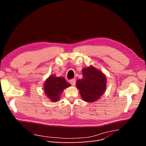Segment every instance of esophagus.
<instances>
[{
	"mask_svg": "<svg viewBox=\"0 0 146 146\" xmlns=\"http://www.w3.org/2000/svg\"><path fill=\"white\" fill-rule=\"evenodd\" d=\"M70 84H71L72 85H76V79H74V78H73V79H71V80H70Z\"/></svg>",
	"mask_w": 146,
	"mask_h": 146,
	"instance_id": "esophagus-1",
	"label": "esophagus"
}]
</instances>
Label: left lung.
I'll use <instances>...</instances> for the list:
<instances>
[{"instance_id": "1", "label": "left lung", "mask_w": 146, "mask_h": 146, "mask_svg": "<svg viewBox=\"0 0 146 146\" xmlns=\"http://www.w3.org/2000/svg\"><path fill=\"white\" fill-rule=\"evenodd\" d=\"M83 77L76 82V86L80 90L83 100L92 102L103 95L106 88V77L100 70L93 66L83 68Z\"/></svg>"}]
</instances>
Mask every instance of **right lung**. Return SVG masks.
<instances>
[{
	"label": "right lung",
	"mask_w": 146,
	"mask_h": 146,
	"mask_svg": "<svg viewBox=\"0 0 146 146\" xmlns=\"http://www.w3.org/2000/svg\"><path fill=\"white\" fill-rule=\"evenodd\" d=\"M70 86L65 78L52 76L48 77L44 85V90L48 98L55 102L60 99V95L66 88Z\"/></svg>",
	"instance_id": "1"
}]
</instances>
